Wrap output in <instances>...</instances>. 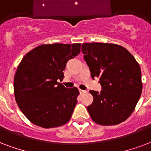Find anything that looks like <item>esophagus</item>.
<instances>
[{"label":"esophagus","mask_w":151,"mask_h":151,"mask_svg":"<svg viewBox=\"0 0 151 151\" xmlns=\"http://www.w3.org/2000/svg\"><path fill=\"white\" fill-rule=\"evenodd\" d=\"M80 95H82V94H83V93H86V91H83V90H81V89H80Z\"/></svg>","instance_id":"esophagus-1"}]
</instances>
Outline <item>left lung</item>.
<instances>
[{"instance_id":"1","label":"left lung","mask_w":151,"mask_h":151,"mask_svg":"<svg viewBox=\"0 0 151 151\" xmlns=\"http://www.w3.org/2000/svg\"><path fill=\"white\" fill-rule=\"evenodd\" d=\"M84 60L92 79L99 78L100 92L90 91L94 100L88 106L91 119L99 125H117L132 114L142 90L141 69L131 52L114 44L82 45Z\"/></svg>"}]
</instances>
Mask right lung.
Instances as JSON below:
<instances>
[{"label":"right lung","mask_w":151,"mask_h":151,"mask_svg":"<svg viewBox=\"0 0 151 151\" xmlns=\"http://www.w3.org/2000/svg\"><path fill=\"white\" fill-rule=\"evenodd\" d=\"M81 44L42 45L28 52L14 76V96L19 108L33 124L44 128L68 122L80 95L76 87L66 88L63 70L79 55Z\"/></svg>","instance_id":"obj_1"}]
</instances>
